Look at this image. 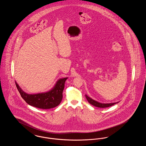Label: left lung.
Returning <instances> with one entry per match:
<instances>
[{
  "instance_id": "left-lung-1",
  "label": "left lung",
  "mask_w": 146,
  "mask_h": 146,
  "mask_svg": "<svg viewBox=\"0 0 146 146\" xmlns=\"http://www.w3.org/2000/svg\"><path fill=\"white\" fill-rule=\"evenodd\" d=\"M85 97L86 98L88 101L89 102V103L90 104H92L95 107H97L98 108H106V107H110L111 106L114 104H118L119 102H114V103H110V104H102V103H100V102H97V101H95L93 99H92L90 97H89L87 95H85Z\"/></svg>"
}]
</instances>
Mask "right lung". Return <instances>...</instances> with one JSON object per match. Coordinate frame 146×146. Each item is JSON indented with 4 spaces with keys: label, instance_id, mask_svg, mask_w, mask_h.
<instances>
[{
    "label": "right lung",
    "instance_id": "obj_1",
    "mask_svg": "<svg viewBox=\"0 0 146 146\" xmlns=\"http://www.w3.org/2000/svg\"><path fill=\"white\" fill-rule=\"evenodd\" d=\"M68 78L59 79L54 86L47 92L29 94L21 89L15 81L16 87L21 97L30 106L41 109H50L60 104L62 100V92L66 80Z\"/></svg>",
    "mask_w": 146,
    "mask_h": 146
}]
</instances>
